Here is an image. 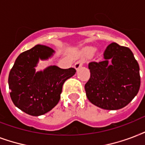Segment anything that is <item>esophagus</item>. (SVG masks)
<instances>
[{
	"mask_svg": "<svg viewBox=\"0 0 145 145\" xmlns=\"http://www.w3.org/2000/svg\"><path fill=\"white\" fill-rule=\"evenodd\" d=\"M83 63H84V61H83V60H78V61H77V62L75 63V66H74L75 69H76V70H78L81 67H82Z\"/></svg>",
	"mask_w": 145,
	"mask_h": 145,
	"instance_id": "1",
	"label": "esophagus"
}]
</instances>
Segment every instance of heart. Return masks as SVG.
I'll use <instances>...</instances> for the list:
<instances>
[{"label":"heart","instance_id":"b5f03b06","mask_svg":"<svg viewBox=\"0 0 145 145\" xmlns=\"http://www.w3.org/2000/svg\"><path fill=\"white\" fill-rule=\"evenodd\" d=\"M94 51H95V49L93 48H87L85 49V54L87 55L92 54Z\"/></svg>","mask_w":145,"mask_h":145}]
</instances>
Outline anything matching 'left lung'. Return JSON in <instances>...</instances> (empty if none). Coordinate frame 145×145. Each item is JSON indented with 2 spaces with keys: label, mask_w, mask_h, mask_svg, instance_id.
<instances>
[{
  "label": "left lung",
  "mask_w": 145,
  "mask_h": 145,
  "mask_svg": "<svg viewBox=\"0 0 145 145\" xmlns=\"http://www.w3.org/2000/svg\"><path fill=\"white\" fill-rule=\"evenodd\" d=\"M91 76L85 85L89 101L100 108L119 110L132 101L141 84L139 66L129 48L111 43L104 60L88 63Z\"/></svg>",
  "instance_id": "left-lung-1"
}]
</instances>
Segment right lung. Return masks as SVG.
<instances>
[{
  "label": "right lung",
  "mask_w": 145,
  "mask_h": 145,
  "mask_svg": "<svg viewBox=\"0 0 145 145\" xmlns=\"http://www.w3.org/2000/svg\"><path fill=\"white\" fill-rule=\"evenodd\" d=\"M55 50L37 44L16 58L8 78L10 97L16 107L34 116L51 110L60 99L63 83L73 76L74 68L61 69L55 65L36 71L39 60H47Z\"/></svg>",
  "instance_id": "add662e5"
}]
</instances>
